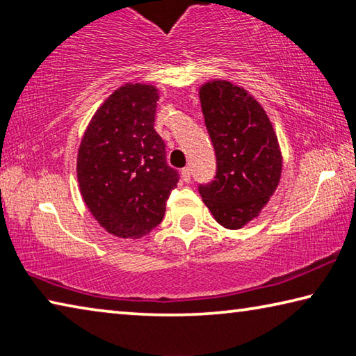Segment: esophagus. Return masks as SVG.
I'll use <instances>...</instances> for the list:
<instances>
[{"instance_id":"esophagus-1","label":"esophagus","mask_w":356,"mask_h":356,"mask_svg":"<svg viewBox=\"0 0 356 356\" xmlns=\"http://www.w3.org/2000/svg\"><path fill=\"white\" fill-rule=\"evenodd\" d=\"M180 177H182L184 182L188 184L191 180V172H190V168H184L182 171H180Z\"/></svg>"}]
</instances>
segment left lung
Here are the masks:
<instances>
[{
  "mask_svg": "<svg viewBox=\"0 0 356 356\" xmlns=\"http://www.w3.org/2000/svg\"><path fill=\"white\" fill-rule=\"evenodd\" d=\"M206 127L216 154V176L200 193L216 222L248 225L278 188L282 154L273 124L245 88L210 80L200 88Z\"/></svg>",
  "mask_w": 356,
  "mask_h": 356,
  "instance_id": "8db88e82",
  "label": "left lung"
}]
</instances>
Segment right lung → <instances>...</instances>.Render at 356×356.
<instances>
[{
  "label": "right lung",
  "mask_w": 356,
  "mask_h": 356,
  "mask_svg": "<svg viewBox=\"0 0 356 356\" xmlns=\"http://www.w3.org/2000/svg\"><path fill=\"white\" fill-rule=\"evenodd\" d=\"M159 89L125 83L89 120L76 155L83 201L106 232L140 238L160 225L179 174L154 130Z\"/></svg>",
  "instance_id": "obj_1"
}]
</instances>
